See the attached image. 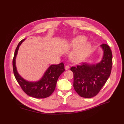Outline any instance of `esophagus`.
<instances>
[{
  "label": "esophagus",
  "mask_w": 124,
  "mask_h": 124,
  "mask_svg": "<svg viewBox=\"0 0 124 124\" xmlns=\"http://www.w3.org/2000/svg\"><path fill=\"white\" fill-rule=\"evenodd\" d=\"M69 68H70V66H69L66 65V66H65V70H68Z\"/></svg>",
  "instance_id": "34e87169"
}]
</instances>
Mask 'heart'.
I'll return each instance as SVG.
<instances>
[{
	"instance_id": "heart-1",
	"label": "heart",
	"mask_w": 124,
	"mask_h": 124,
	"mask_svg": "<svg viewBox=\"0 0 124 124\" xmlns=\"http://www.w3.org/2000/svg\"><path fill=\"white\" fill-rule=\"evenodd\" d=\"M87 38L84 36H80L73 39L71 43L72 47H78L71 54V58L75 62H80L87 56L91 48V44L86 42ZM79 47L78 48V47Z\"/></svg>"
}]
</instances>
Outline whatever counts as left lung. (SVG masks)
I'll return each instance as SVG.
<instances>
[{
	"mask_svg": "<svg viewBox=\"0 0 124 124\" xmlns=\"http://www.w3.org/2000/svg\"><path fill=\"white\" fill-rule=\"evenodd\" d=\"M103 51V57L97 64L83 63L72 67L73 87L81 97L90 98L96 96L109 78L112 66V53L107 44L100 46Z\"/></svg>",
	"mask_w": 124,
	"mask_h": 124,
	"instance_id": "8db88e82",
	"label": "left lung"
}]
</instances>
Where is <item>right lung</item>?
<instances>
[{"instance_id": "add662e5", "label": "right lung", "mask_w": 124, "mask_h": 124, "mask_svg": "<svg viewBox=\"0 0 124 124\" xmlns=\"http://www.w3.org/2000/svg\"><path fill=\"white\" fill-rule=\"evenodd\" d=\"M25 39L21 40L15 51L13 59V70L17 82L22 90L29 96L36 98H45L51 96L55 89L59 77L65 71L63 62L58 65H52L44 73L41 79L35 82H31L24 80L18 73L16 65V59L20 46Z\"/></svg>"}]
</instances>
